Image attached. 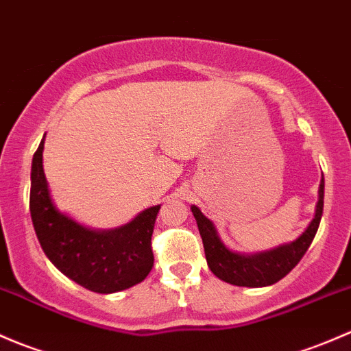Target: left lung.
<instances>
[{
  "mask_svg": "<svg viewBox=\"0 0 351 351\" xmlns=\"http://www.w3.org/2000/svg\"><path fill=\"white\" fill-rule=\"evenodd\" d=\"M317 193H319V197H317L316 215L298 240L254 255L231 252L221 241L213 221H209L202 215L197 206H191V211H193L197 228H199L206 260H208V267L211 269V272L218 279L233 285H240V287H265V285H272L284 279L301 262L316 237L317 228H319L324 202V179H321Z\"/></svg>",
  "mask_w": 351,
  "mask_h": 351,
  "instance_id": "left-lung-1",
  "label": "left lung"
}]
</instances>
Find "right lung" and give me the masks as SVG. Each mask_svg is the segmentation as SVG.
I'll use <instances>...</instances> for the list:
<instances>
[{
    "label": "right lung",
    "instance_id": "add662e5",
    "mask_svg": "<svg viewBox=\"0 0 351 351\" xmlns=\"http://www.w3.org/2000/svg\"><path fill=\"white\" fill-rule=\"evenodd\" d=\"M43 140L30 176V215L42 250L64 276L93 292L111 294L142 282L154 267L152 233L160 204L120 228L97 231L79 225L53 204L43 172Z\"/></svg>",
    "mask_w": 351,
    "mask_h": 351
}]
</instances>
